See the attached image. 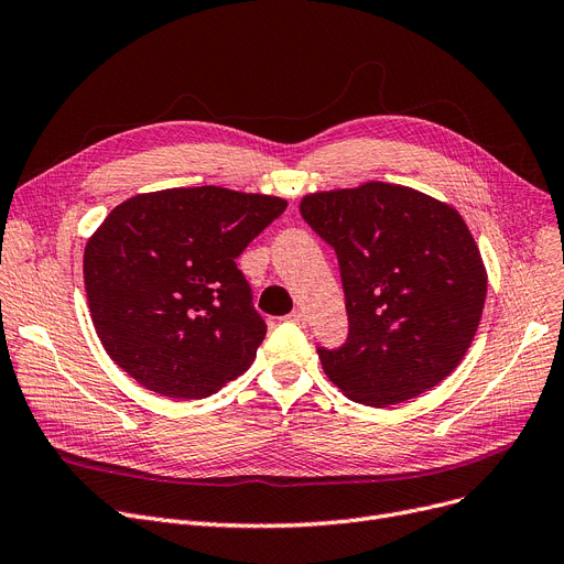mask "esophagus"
Listing matches in <instances>:
<instances>
[{"label": "esophagus", "mask_w": 564, "mask_h": 564, "mask_svg": "<svg viewBox=\"0 0 564 564\" xmlns=\"http://www.w3.org/2000/svg\"><path fill=\"white\" fill-rule=\"evenodd\" d=\"M286 322L303 326V324H305V314H303V312H291V314H286Z\"/></svg>", "instance_id": "34e87169"}]
</instances>
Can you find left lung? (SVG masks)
<instances>
[{
    "label": "left lung",
    "instance_id": "obj_1",
    "mask_svg": "<svg viewBox=\"0 0 564 564\" xmlns=\"http://www.w3.org/2000/svg\"><path fill=\"white\" fill-rule=\"evenodd\" d=\"M301 215L337 254L349 335L319 347L333 384L368 408L410 400L452 375L486 301V268L452 206L412 187L366 183L307 194Z\"/></svg>",
    "mask_w": 564,
    "mask_h": 564
}]
</instances>
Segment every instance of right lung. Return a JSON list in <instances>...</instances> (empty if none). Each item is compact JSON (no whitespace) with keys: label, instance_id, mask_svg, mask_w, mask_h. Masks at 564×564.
I'll return each instance as SVG.
<instances>
[{"label":"right lung","instance_id":"1","mask_svg":"<svg viewBox=\"0 0 564 564\" xmlns=\"http://www.w3.org/2000/svg\"><path fill=\"white\" fill-rule=\"evenodd\" d=\"M286 200L224 187L139 194L85 245L87 305L99 340L145 389L206 398L240 377L265 337L236 259Z\"/></svg>","mask_w":564,"mask_h":564}]
</instances>
